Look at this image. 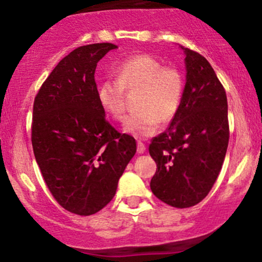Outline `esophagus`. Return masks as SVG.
I'll return each mask as SVG.
<instances>
[{
	"mask_svg": "<svg viewBox=\"0 0 262 262\" xmlns=\"http://www.w3.org/2000/svg\"><path fill=\"white\" fill-rule=\"evenodd\" d=\"M137 152L138 153L146 152V144L142 143V142H138V144H137Z\"/></svg>",
	"mask_w": 262,
	"mask_h": 262,
	"instance_id": "esophagus-1",
	"label": "esophagus"
}]
</instances>
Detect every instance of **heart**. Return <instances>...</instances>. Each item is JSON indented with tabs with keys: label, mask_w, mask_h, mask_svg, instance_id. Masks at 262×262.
<instances>
[{
	"label": "heart",
	"mask_w": 262,
	"mask_h": 262,
	"mask_svg": "<svg viewBox=\"0 0 262 262\" xmlns=\"http://www.w3.org/2000/svg\"><path fill=\"white\" fill-rule=\"evenodd\" d=\"M116 78H105L97 87V99L107 115L123 121L126 113V91L139 90L137 109L124 129L139 138L150 137L162 123L171 121L180 110L185 94L184 73L178 67L163 66L149 54H134L121 60Z\"/></svg>",
	"instance_id": "b5f03b06"
}]
</instances>
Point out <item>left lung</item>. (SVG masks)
Returning <instances> with one entry per match:
<instances>
[{
	"mask_svg": "<svg viewBox=\"0 0 262 262\" xmlns=\"http://www.w3.org/2000/svg\"><path fill=\"white\" fill-rule=\"evenodd\" d=\"M182 49L187 71L182 105L170 126L152 138L148 148L157 163L150 190L175 208L192 207L209 194L229 141L223 84L202 54Z\"/></svg>",
	"mask_w": 262,
	"mask_h": 262,
	"instance_id": "1",
	"label": "left lung"
}]
</instances>
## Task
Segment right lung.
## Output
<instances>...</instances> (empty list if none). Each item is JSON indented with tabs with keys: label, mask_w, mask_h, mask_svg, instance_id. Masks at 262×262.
<instances>
[{
	"label": "right lung",
	"mask_w": 262,
	"mask_h": 262,
	"mask_svg": "<svg viewBox=\"0 0 262 262\" xmlns=\"http://www.w3.org/2000/svg\"><path fill=\"white\" fill-rule=\"evenodd\" d=\"M115 48L96 43L72 50L34 99L35 160L58 204L78 215H91L109 204L137 152L136 139L106 120L97 99V62Z\"/></svg>",
	"instance_id": "right-lung-1"
}]
</instances>
